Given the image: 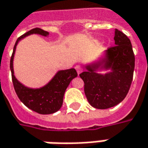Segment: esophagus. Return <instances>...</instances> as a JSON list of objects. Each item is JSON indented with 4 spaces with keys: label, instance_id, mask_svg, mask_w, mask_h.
Segmentation results:
<instances>
[{
    "label": "esophagus",
    "instance_id": "34e87169",
    "mask_svg": "<svg viewBox=\"0 0 148 148\" xmlns=\"http://www.w3.org/2000/svg\"><path fill=\"white\" fill-rule=\"evenodd\" d=\"M75 70H76V71H77L78 74H79L80 73H82V67H81L80 66H75Z\"/></svg>",
    "mask_w": 148,
    "mask_h": 148
}]
</instances>
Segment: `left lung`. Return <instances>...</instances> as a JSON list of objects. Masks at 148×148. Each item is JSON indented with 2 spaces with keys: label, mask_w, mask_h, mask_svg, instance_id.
<instances>
[{
  "label": "left lung",
  "mask_w": 148,
  "mask_h": 148,
  "mask_svg": "<svg viewBox=\"0 0 148 148\" xmlns=\"http://www.w3.org/2000/svg\"><path fill=\"white\" fill-rule=\"evenodd\" d=\"M115 45L108 48L105 56L97 62L86 66L79 74L84 82V92L89 103L99 109L112 108L126 96L133 80L134 54L130 39L123 32L115 30ZM111 69L105 75L99 69Z\"/></svg>",
  "instance_id": "1"
}]
</instances>
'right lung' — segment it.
I'll list each match as a JSON object with an SVG mask.
<instances>
[{"mask_svg":"<svg viewBox=\"0 0 148 148\" xmlns=\"http://www.w3.org/2000/svg\"><path fill=\"white\" fill-rule=\"evenodd\" d=\"M32 34H39L44 36H49L48 32H45L40 28H34L20 36L17 40L10 59L12 81L18 97L27 108L40 114H51L61 108L66 88L71 80L78 76V74L74 69L60 70L47 85L38 89L29 88L19 82L14 74L13 61L15 49L19 40Z\"/></svg>","mask_w":148,"mask_h":148,"instance_id":"right-lung-1","label":"right lung"}]
</instances>
